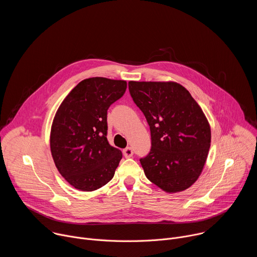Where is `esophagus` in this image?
I'll use <instances>...</instances> for the list:
<instances>
[{
  "label": "esophagus",
  "mask_w": 257,
  "mask_h": 257,
  "mask_svg": "<svg viewBox=\"0 0 257 257\" xmlns=\"http://www.w3.org/2000/svg\"><path fill=\"white\" fill-rule=\"evenodd\" d=\"M123 155L126 159L128 158H131L133 156V150L131 148H126L124 151H123Z\"/></svg>",
  "instance_id": "esophagus-1"
}]
</instances>
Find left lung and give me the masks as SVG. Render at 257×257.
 I'll return each mask as SVG.
<instances>
[{
  "label": "left lung",
  "mask_w": 257,
  "mask_h": 257,
  "mask_svg": "<svg viewBox=\"0 0 257 257\" xmlns=\"http://www.w3.org/2000/svg\"><path fill=\"white\" fill-rule=\"evenodd\" d=\"M128 86L151 129V152L139 160L145 176L167 192L189 188L210 148V128L202 109L175 82L130 81Z\"/></svg>",
  "instance_id": "8db88e82"
}]
</instances>
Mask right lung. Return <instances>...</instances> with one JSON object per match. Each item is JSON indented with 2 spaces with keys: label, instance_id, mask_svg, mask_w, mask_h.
Returning a JSON list of instances; mask_svg holds the SVG:
<instances>
[{
  "label": "right lung",
  "instance_id": "1",
  "mask_svg": "<svg viewBox=\"0 0 257 257\" xmlns=\"http://www.w3.org/2000/svg\"><path fill=\"white\" fill-rule=\"evenodd\" d=\"M127 88L124 80L92 77L79 82L61 103L51 131V152L72 186L93 191L111 181L122 152L108 143L107 109Z\"/></svg>",
  "mask_w": 257,
  "mask_h": 257
}]
</instances>
